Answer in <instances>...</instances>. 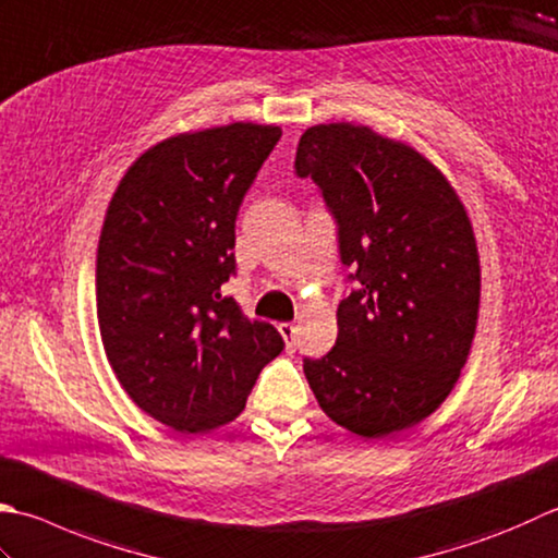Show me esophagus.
<instances>
[{"instance_id":"obj_1","label":"esophagus","mask_w":558,"mask_h":558,"mask_svg":"<svg viewBox=\"0 0 558 558\" xmlns=\"http://www.w3.org/2000/svg\"><path fill=\"white\" fill-rule=\"evenodd\" d=\"M278 331L282 338H286L288 351H294V345H298V338H294V333H298V326L290 322H282V324H278Z\"/></svg>"}]
</instances>
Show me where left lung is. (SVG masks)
Here are the masks:
<instances>
[{
    "label": "left lung",
    "instance_id": "1",
    "mask_svg": "<svg viewBox=\"0 0 558 558\" xmlns=\"http://www.w3.org/2000/svg\"><path fill=\"white\" fill-rule=\"evenodd\" d=\"M294 169L322 189L357 282L336 345L304 375L333 423L389 438L450 397L469 357L482 300L472 220L428 157L367 125L307 128Z\"/></svg>",
    "mask_w": 558,
    "mask_h": 558
}]
</instances>
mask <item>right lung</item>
Segmentation results:
<instances>
[{
	"label": "right lung",
	"instance_id": "obj_1",
	"mask_svg": "<svg viewBox=\"0 0 558 558\" xmlns=\"http://www.w3.org/2000/svg\"><path fill=\"white\" fill-rule=\"evenodd\" d=\"M280 135L260 123L171 135L130 163L108 203L96 251L104 351L128 397L179 433L234 421L286 345L220 290L239 205Z\"/></svg>",
	"mask_w": 558,
	"mask_h": 558
}]
</instances>
